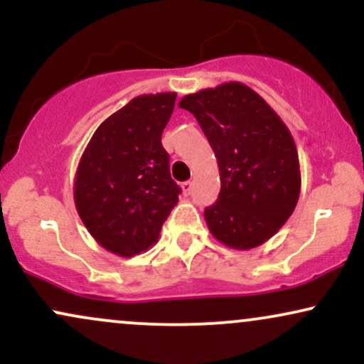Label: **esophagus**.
Wrapping results in <instances>:
<instances>
[{"mask_svg":"<svg viewBox=\"0 0 364 364\" xmlns=\"http://www.w3.org/2000/svg\"><path fill=\"white\" fill-rule=\"evenodd\" d=\"M191 188H193V183H191V181L181 183V190H183V193H185V195L191 193Z\"/></svg>","mask_w":364,"mask_h":364,"instance_id":"34e87169","label":"esophagus"}]
</instances>
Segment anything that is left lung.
I'll return each instance as SVG.
<instances>
[{
    "instance_id": "obj_1",
    "label": "left lung",
    "mask_w": 364,
    "mask_h": 364,
    "mask_svg": "<svg viewBox=\"0 0 364 364\" xmlns=\"http://www.w3.org/2000/svg\"><path fill=\"white\" fill-rule=\"evenodd\" d=\"M178 106L198 121L219 166V198L203 212L208 231L241 252L269 241L294 212L301 191L289 128L241 82L188 94Z\"/></svg>"
}]
</instances>
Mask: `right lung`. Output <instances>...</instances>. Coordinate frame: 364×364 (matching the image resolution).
I'll return each mask as SVG.
<instances>
[{"label": "right lung", "instance_id": "add662e5", "mask_svg": "<svg viewBox=\"0 0 364 364\" xmlns=\"http://www.w3.org/2000/svg\"><path fill=\"white\" fill-rule=\"evenodd\" d=\"M176 92L144 94L111 114L94 132L73 181L78 215L90 236L118 257H135L156 245L178 203L169 156L161 144Z\"/></svg>", "mask_w": 364, "mask_h": 364}]
</instances>
